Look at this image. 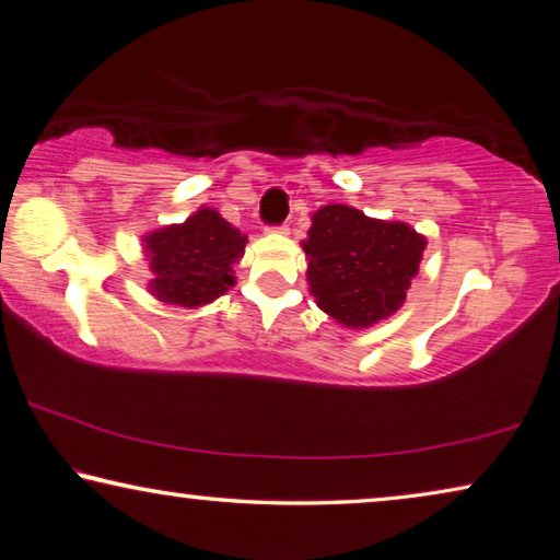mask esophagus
I'll return each mask as SVG.
<instances>
[{"label": "esophagus", "mask_w": 560, "mask_h": 560, "mask_svg": "<svg viewBox=\"0 0 560 560\" xmlns=\"http://www.w3.org/2000/svg\"><path fill=\"white\" fill-rule=\"evenodd\" d=\"M271 230H273V232H281V235H289V225H287V222H281V225H273Z\"/></svg>", "instance_id": "34e87169"}]
</instances>
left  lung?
Listing matches in <instances>:
<instances>
[{"label":"left lung","mask_w":560,"mask_h":560,"mask_svg":"<svg viewBox=\"0 0 560 560\" xmlns=\"http://www.w3.org/2000/svg\"><path fill=\"white\" fill-rule=\"evenodd\" d=\"M303 249L318 306L348 328H370L401 308L425 240L404 222L325 206L313 215Z\"/></svg>","instance_id":"obj_1"}]
</instances>
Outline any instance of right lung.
<instances>
[{"instance_id": "obj_1", "label": "right lung", "mask_w": 560, "mask_h": 560, "mask_svg": "<svg viewBox=\"0 0 560 560\" xmlns=\"http://www.w3.org/2000/svg\"><path fill=\"white\" fill-rule=\"evenodd\" d=\"M151 257V291L174 306H202L235 283L232 264L245 254L247 235L215 210L202 208L183 225L151 232L144 240Z\"/></svg>"}]
</instances>
